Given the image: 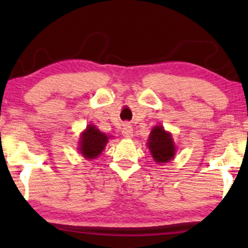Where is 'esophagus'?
Segmentation results:
<instances>
[{
  "mask_svg": "<svg viewBox=\"0 0 248 248\" xmlns=\"http://www.w3.org/2000/svg\"><path fill=\"white\" fill-rule=\"evenodd\" d=\"M122 135H123L125 139H131L133 137V127H132V125H124L123 130H122Z\"/></svg>",
  "mask_w": 248,
  "mask_h": 248,
  "instance_id": "1",
  "label": "esophagus"
}]
</instances>
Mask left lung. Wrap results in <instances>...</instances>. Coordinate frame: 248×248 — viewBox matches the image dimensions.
Returning a JSON list of instances; mask_svg holds the SVG:
<instances>
[{
    "mask_svg": "<svg viewBox=\"0 0 248 248\" xmlns=\"http://www.w3.org/2000/svg\"><path fill=\"white\" fill-rule=\"evenodd\" d=\"M148 147L155 162H168L175 155V145L171 135L162 126H155L149 137Z\"/></svg>",
    "mask_w": 248,
    "mask_h": 248,
    "instance_id": "8db88e82",
    "label": "left lung"
}]
</instances>
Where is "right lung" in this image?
<instances>
[{
	"mask_svg": "<svg viewBox=\"0 0 248 248\" xmlns=\"http://www.w3.org/2000/svg\"><path fill=\"white\" fill-rule=\"evenodd\" d=\"M80 151L87 159H94L101 154L108 141L106 134L101 133L96 126L88 125L86 131L81 134Z\"/></svg>",
	"mask_w": 248,
	"mask_h": 248,
	"instance_id": "add662e5",
	"label": "right lung"
}]
</instances>
